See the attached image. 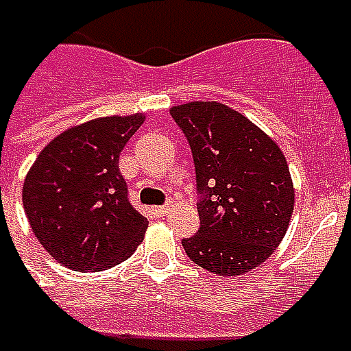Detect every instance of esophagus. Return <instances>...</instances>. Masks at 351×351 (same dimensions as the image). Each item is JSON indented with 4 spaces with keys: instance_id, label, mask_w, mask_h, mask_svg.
Returning <instances> with one entry per match:
<instances>
[{
    "instance_id": "esophagus-1",
    "label": "esophagus",
    "mask_w": 351,
    "mask_h": 351,
    "mask_svg": "<svg viewBox=\"0 0 351 351\" xmlns=\"http://www.w3.org/2000/svg\"><path fill=\"white\" fill-rule=\"evenodd\" d=\"M169 209H171V205H160V207H156L154 211H156L160 217H166L167 213H169Z\"/></svg>"
}]
</instances>
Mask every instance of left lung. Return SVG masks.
<instances>
[{
    "mask_svg": "<svg viewBox=\"0 0 351 351\" xmlns=\"http://www.w3.org/2000/svg\"><path fill=\"white\" fill-rule=\"evenodd\" d=\"M189 140L202 227L184 239L187 256L217 276H239L271 256L294 211L289 164L267 132L221 102L169 108Z\"/></svg>",
    "mask_w": 351,
    "mask_h": 351,
    "instance_id": "1",
    "label": "left lung"
}]
</instances>
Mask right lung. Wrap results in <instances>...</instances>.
Returning <instances> with one entry per match:
<instances>
[{
	"label": "right lung",
	"mask_w": 351,
	"mask_h": 351,
	"mask_svg": "<svg viewBox=\"0 0 351 351\" xmlns=\"http://www.w3.org/2000/svg\"><path fill=\"white\" fill-rule=\"evenodd\" d=\"M142 112L100 116L71 126L45 146L23 182L31 231L62 267L112 269L144 241L148 219L128 202L120 152L144 124Z\"/></svg>",
	"instance_id": "1"
}]
</instances>
